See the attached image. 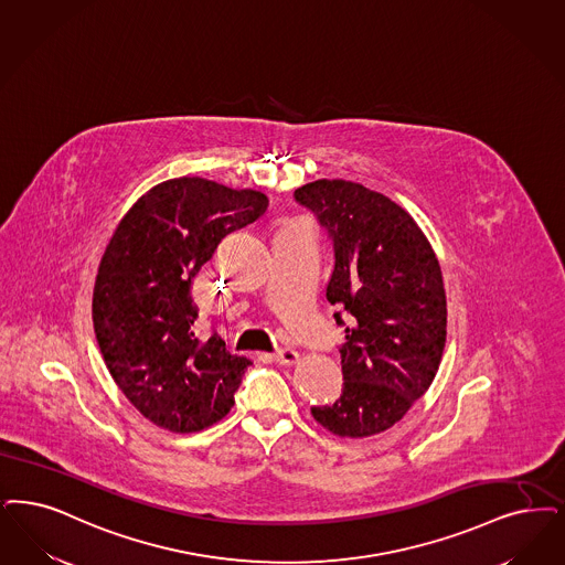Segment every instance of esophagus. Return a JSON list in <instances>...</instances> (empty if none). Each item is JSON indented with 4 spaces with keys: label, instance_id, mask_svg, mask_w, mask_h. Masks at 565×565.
Wrapping results in <instances>:
<instances>
[{
    "label": "esophagus",
    "instance_id": "1",
    "mask_svg": "<svg viewBox=\"0 0 565 565\" xmlns=\"http://www.w3.org/2000/svg\"><path fill=\"white\" fill-rule=\"evenodd\" d=\"M273 360L277 363H281V365H294V363L298 362V353L290 349V347H281V349H277L275 353H273Z\"/></svg>",
    "mask_w": 565,
    "mask_h": 565
}]
</instances>
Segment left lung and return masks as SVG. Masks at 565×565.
<instances>
[{"instance_id": "left-lung-1", "label": "left lung", "mask_w": 565, "mask_h": 565, "mask_svg": "<svg viewBox=\"0 0 565 565\" xmlns=\"http://www.w3.org/2000/svg\"><path fill=\"white\" fill-rule=\"evenodd\" d=\"M294 200L328 231L334 269L326 298L344 328L342 393L311 407L323 429H391L429 388L446 347V290L429 239L402 205L360 182H309Z\"/></svg>"}]
</instances>
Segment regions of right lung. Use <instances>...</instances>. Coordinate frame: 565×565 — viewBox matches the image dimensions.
<instances>
[{
    "instance_id": "add662e5",
    "label": "right lung",
    "mask_w": 565,
    "mask_h": 565,
    "mask_svg": "<svg viewBox=\"0 0 565 565\" xmlns=\"http://www.w3.org/2000/svg\"><path fill=\"white\" fill-rule=\"evenodd\" d=\"M267 198L200 177L159 182L119 221L100 258L92 321L115 384L153 425L207 429L235 404L249 360L195 334L191 279Z\"/></svg>"
}]
</instances>
